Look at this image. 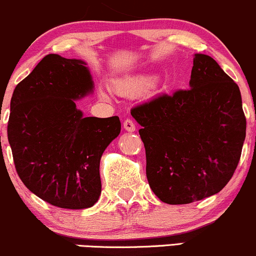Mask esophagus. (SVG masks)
<instances>
[{"label": "esophagus", "mask_w": 256, "mask_h": 256, "mask_svg": "<svg viewBox=\"0 0 256 256\" xmlns=\"http://www.w3.org/2000/svg\"><path fill=\"white\" fill-rule=\"evenodd\" d=\"M123 128L127 132H129V133H132V132L136 130V124H134L132 120H126L124 122H123Z\"/></svg>", "instance_id": "34e87169"}]
</instances>
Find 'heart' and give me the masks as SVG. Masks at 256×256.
<instances>
[{
	"label": "heart",
	"instance_id": "1",
	"mask_svg": "<svg viewBox=\"0 0 256 256\" xmlns=\"http://www.w3.org/2000/svg\"><path fill=\"white\" fill-rule=\"evenodd\" d=\"M154 76L148 73H138L132 74V76H126L122 78L116 79L112 83V89L118 95L122 96H136L142 94L154 86ZM101 96H105L102 92H100Z\"/></svg>",
	"mask_w": 256,
	"mask_h": 256
}]
</instances>
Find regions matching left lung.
Listing matches in <instances>:
<instances>
[{
    "label": "left lung",
    "mask_w": 256,
    "mask_h": 256,
    "mask_svg": "<svg viewBox=\"0 0 256 256\" xmlns=\"http://www.w3.org/2000/svg\"><path fill=\"white\" fill-rule=\"evenodd\" d=\"M189 86L130 111L142 126L151 190L171 205L222 190L237 168L246 139L238 85L212 57L194 54Z\"/></svg>",
    "instance_id": "obj_1"
}]
</instances>
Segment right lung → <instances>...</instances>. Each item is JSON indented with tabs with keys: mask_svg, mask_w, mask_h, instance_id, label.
<instances>
[{
	"mask_svg": "<svg viewBox=\"0 0 256 256\" xmlns=\"http://www.w3.org/2000/svg\"><path fill=\"white\" fill-rule=\"evenodd\" d=\"M82 60L51 54L16 86L7 134L22 182L62 208H92L101 194L100 160L120 120L84 117L76 101L92 94Z\"/></svg>",
	"mask_w": 256,
	"mask_h": 256,
	"instance_id": "obj_1",
	"label": "right lung"
}]
</instances>
